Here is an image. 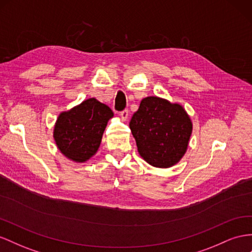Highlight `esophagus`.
Segmentation results:
<instances>
[{"label":"esophagus","mask_w":252,"mask_h":252,"mask_svg":"<svg viewBox=\"0 0 252 252\" xmlns=\"http://www.w3.org/2000/svg\"><path fill=\"white\" fill-rule=\"evenodd\" d=\"M120 115H121V118H122V120H123V121H126V120L128 119V115H129V112H128V110H127V109H125V110H123V111H121Z\"/></svg>","instance_id":"1"}]
</instances>
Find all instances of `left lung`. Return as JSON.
Instances as JSON below:
<instances>
[{
  "label": "left lung",
  "mask_w": 252,
  "mask_h": 252,
  "mask_svg": "<svg viewBox=\"0 0 252 252\" xmlns=\"http://www.w3.org/2000/svg\"><path fill=\"white\" fill-rule=\"evenodd\" d=\"M129 127L141 157L156 167L175 165L192 133L191 120L182 106L157 96L142 99Z\"/></svg>",
  "instance_id": "8db88e82"
}]
</instances>
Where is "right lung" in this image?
Wrapping results in <instances>:
<instances>
[{"instance_id":"obj_1","label":"right lung","mask_w":252,"mask_h":252,"mask_svg":"<svg viewBox=\"0 0 252 252\" xmlns=\"http://www.w3.org/2000/svg\"><path fill=\"white\" fill-rule=\"evenodd\" d=\"M113 112L96 98H89L63 112L54 129L60 152L76 162H85L97 152L107 122Z\"/></svg>"}]
</instances>
